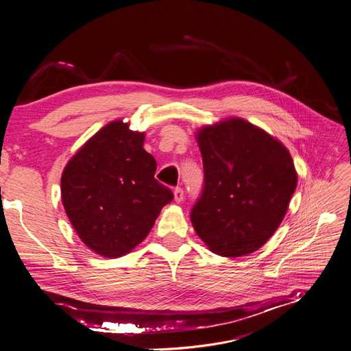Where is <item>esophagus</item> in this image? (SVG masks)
Returning a JSON list of instances; mask_svg holds the SVG:
<instances>
[{
	"instance_id": "obj_1",
	"label": "esophagus",
	"mask_w": 351,
	"mask_h": 351,
	"mask_svg": "<svg viewBox=\"0 0 351 351\" xmlns=\"http://www.w3.org/2000/svg\"><path fill=\"white\" fill-rule=\"evenodd\" d=\"M183 197H184L183 189H182V187H176V189H174V200L177 202V204H180V202L183 200Z\"/></svg>"
}]
</instances>
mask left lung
<instances>
[{"label":"left lung","instance_id":"8db88e82","mask_svg":"<svg viewBox=\"0 0 351 351\" xmlns=\"http://www.w3.org/2000/svg\"><path fill=\"white\" fill-rule=\"evenodd\" d=\"M196 137L205 173L190 212L196 234L221 256L256 252L281 224L295 190L290 152L243 119L206 125Z\"/></svg>","mask_w":351,"mask_h":351}]
</instances>
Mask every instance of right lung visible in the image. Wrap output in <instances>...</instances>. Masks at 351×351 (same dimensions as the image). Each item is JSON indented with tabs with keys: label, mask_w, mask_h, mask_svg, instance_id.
I'll list each match as a JSON object with an SVG mask.
<instances>
[{
	"label": "right lung",
	"mask_w": 351,
	"mask_h": 351,
	"mask_svg": "<svg viewBox=\"0 0 351 351\" xmlns=\"http://www.w3.org/2000/svg\"><path fill=\"white\" fill-rule=\"evenodd\" d=\"M145 133L111 121L84 143L61 176V199L80 240L105 258H119L149 234L174 199L155 180L156 161L143 149Z\"/></svg>",
	"instance_id": "obj_1"
}]
</instances>
